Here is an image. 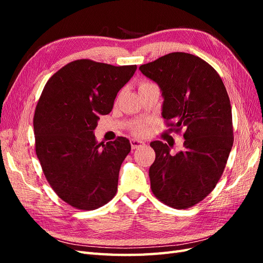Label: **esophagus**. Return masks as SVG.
Masks as SVG:
<instances>
[{
    "label": "esophagus",
    "mask_w": 263,
    "mask_h": 263,
    "mask_svg": "<svg viewBox=\"0 0 263 263\" xmlns=\"http://www.w3.org/2000/svg\"><path fill=\"white\" fill-rule=\"evenodd\" d=\"M130 145H132L133 149H137L139 147L145 146V142L144 141H140V140H137V139H132L130 140Z\"/></svg>",
    "instance_id": "1"
}]
</instances>
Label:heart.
Segmentation results:
<instances>
[{
	"instance_id": "1",
	"label": "heart",
	"mask_w": 263,
	"mask_h": 263,
	"mask_svg": "<svg viewBox=\"0 0 263 263\" xmlns=\"http://www.w3.org/2000/svg\"><path fill=\"white\" fill-rule=\"evenodd\" d=\"M151 85H155L154 83H151L149 81H141L138 85V90H142V89H146L148 86ZM130 130L134 135H137V136H144V135L147 133V125L146 124H142V123H136L132 125L130 127Z\"/></svg>"
}]
</instances>
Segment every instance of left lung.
<instances>
[{"instance_id": "left-lung-1", "label": "left lung", "mask_w": 263, "mask_h": 263, "mask_svg": "<svg viewBox=\"0 0 263 263\" xmlns=\"http://www.w3.org/2000/svg\"><path fill=\"white\" fill-rule=\"evenodd\" d=\"M139 69L160 86L170 132L183 130L185 139L176 156L162 141L151 142L156 153L149 169L151 191L170 208H192L216 186L234 144L226 87L211 65L186 52L168 53Z\"/></svg>"}]
</instances>
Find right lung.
Instances as JSON below:
<instances>
[{
    "instance_id": "add662e5",
    "label": "right lung",
    "mask_w": 263,
    "mask_h": 263,
    "mask_svg": "<svg viewBox=\"0 0 263 263\" xmlns=\"http://www.w3.org/2000/svg\"><path fill=\"white\" fill-rule=\"evenodd\" d=\"M136 69L74 60L47 81L39 98L34 115L36 155L51 189L74 209L97 210L117 192L129 140L117 137L98 144L93 132Z\"/></svg>"
}]
</instances>
